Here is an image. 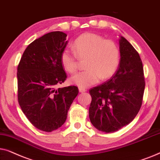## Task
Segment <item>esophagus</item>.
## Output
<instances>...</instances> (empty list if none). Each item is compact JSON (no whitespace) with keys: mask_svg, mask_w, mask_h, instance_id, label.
I'll use <instances>...</instances> for the list:
<instances>
[{"mask_svg":"<svg viewBox=\"0 0 160 160\" xmlns=\"http://www.w3.org/2000/svg\"><path fill=\"white\" fill-rule=\"evenodd\" d=\"M86 90L83 88H79V92L80 93H83V92H86Z\"/></svg>","mask_w":160,"mask_h":160,"instance_id":"esophagus-1","label":"esophagus"}]
</instances>
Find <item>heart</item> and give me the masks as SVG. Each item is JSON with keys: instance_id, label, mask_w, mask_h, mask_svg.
<instances>
[{"instance_id": "b5f03b06", "label": "heart", "mask_w": 160, "mask_h": 160, "mask_svg": "<svg viewBox=\"0 0 160 160\" xmlns=\"http://www.w3.org/2000/svg\"><path fill=\"white\" fill-rule=\"evenodd\" d=\"M74 50L65 48L61 55V64L69 73L78 68V58H86L85 71L70 78L72 84L86 88L97 83L101 78L107 79L116 71L120 61V51L111 40L101 36L86 33L77 38L73 44Z\"/></svg>"}]
</instances>
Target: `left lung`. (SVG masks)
<instances>
[{
    "label": "left lung",
    "instance_id": "obj_1",
    "mask_svg": "<svg viewBox=\"0 0 160 160\" xmlns=\"http://www.w3.org/2000/svg\"><path fill=\"white\" fill-rule=\"evenodd\" d=\"M120 63L108 82L93 87L89 118L98 130L114 132L129 124L139 112L145 89L143 67L132 45L120 37Z\"/></svg>",
    "mask_w": 160,
    "mask_h": 160
}]
</instances>
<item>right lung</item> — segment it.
Returning a JSON list of instances; mask_svg holds the SVG:
<instances>
[{"instance_id":"add662e5","label":"right lung","mask_w":160,"mask_h":160,"mask_svg":"<svg viewBox=\"0 0 160 160\" xmlns=\"http://www.w3.org/2000/svg\"><path fill=\"white\" fill-rule=\"evenodd\" d=\"M67 34L53 31L31 42L18 67V102L32 124L44 132L54 131L64 123L77 86L56 88L67 79L61 55L68 44Z\"/></svg>"}]
</instances>
